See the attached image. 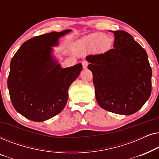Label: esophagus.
I'll return each mask as SVG.
<instances>
[{"label":"esophagus","mask_w":159,"mask_h":159,"mask_svg":"<svg viewBox=\"0 0 159 159\" xmlns=\"http://www.w3.org/2000/svg\"><path fill=\"white\" fill-rule=\"evenodd\" d=\"M88 61H82V66H83L84 69H86L87 67H88Z\"/></svg>","instance_id":"obj_1"}]
</instances>
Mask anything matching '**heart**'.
Returning a JSON list of instances; mask_svg holds the SVG:
<instances>
[{
	"label": "heart",
	"mask_w": 159,
	"mask_h": 159,
	"mask_svg": "<svg viewBox=\"0 0 159 159\" xmlns=\"http://www.w3.org/2000/svg\"><path fill=\"white\" fill-rule=\"evenodd\" d=\"M111 46V40L104 34L95 33L84 37L76 44L77 51L97 48L100 51H105Z\"/></svg>",
	"instance_id": "b5f03b06"
}]
</instances>
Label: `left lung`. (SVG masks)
I'll return each mask as SVG.
<instances>
[{
	"mask_svg": "<svg viewBox=\"0 0 159 159\" xmlns=\"http://www.w3.org/2000/svg\"><path fill=\"white\" fill-rule=\"evenodd\" d=\"M114 48L88 55L95 98L108 111L131 115L140 110L151 93L152 69L146 51L124 30L112 31Z\"/></svg>",
	"mask_w": 159,
	"mask_h": 159,
	"instance_id": "8db88e82",
	"label": "left lung"
}]
</instances>
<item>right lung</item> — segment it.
Here are the masks:
<instances>
[{
	"label": "right lung",
	"mask_w": 159,
	"mask_h": 159,
	"mask_svg": "<svg viewBox=\"0 0 159 159\" xmlns=\"http://www.w3.org/2000/svg\"><path fill=\"white\" fill-rule=\"evenodd\" d=\"M70 31L34 37L21 45L11 61L7 84L12 105L30 120H48L66 106L69 86L80 75L82 65L61 68L52 57L51 47Z\"/></svg>",
	"instance_id": "right-lung-1"
}]
</instances>
